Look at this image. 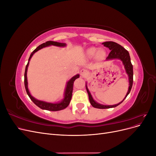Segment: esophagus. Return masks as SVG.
<instances>
[{
  "instance_id": "esophagus-1",
  "label": "esophagus",
  "mask_w": 156,
  "mask_h": 156,
  "mask_svg": "<svg viewBox=\"0 0 156 156\" xmlns=\"http://www.w3.org/2000/svg\"><path fill=\"white\" fill-rule=\"evenodd\" d=\"M88 72L86 70V69H81V72H80V74H81V75L82 77H86L87 75H88Z\"/></svg>"
}]
</instances>
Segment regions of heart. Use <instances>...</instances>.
Wrapping results in <instances>:
<instances>
[{
  "label": "heart",
  "instance_id": "1",
  "mask_svg": "<svg viewBox=\"0 0 156 156\" xmlns=\"http://www.w3.org/2000/svg\"><path fill=\"white\" fill-rule=\"evenodd\" d=\"M86 55L88 58H92L95 57L98 61H102L105 58V52L103 49H99L94 47L88 48L86 51Z\"/></svg>",
  "mask_w": 156,
  "mask_h": 156
}]
</instances>
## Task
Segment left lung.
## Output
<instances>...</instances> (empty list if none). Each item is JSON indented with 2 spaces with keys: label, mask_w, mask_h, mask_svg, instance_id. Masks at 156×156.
I'll use <instances>...</instances> for the list:
<instances>
[{
  "label": "left lung",
  "mask_w": 156,
  "mask_h": 156,
  "mask_svg": "<svg viewBox=\"0 0 156 156\" xmlns=\"http://www.w3.org/2000/svg\"><path fill=\"white\" fill-rule=\"evenodd\" d=\"M102 44L104 45L106 48H108L111 50V52L109 55L107 57L106 60H109L112 59H119L120 60L122 64H123L126 72L128 76V80H129V88L126 94L125 98L124 100L120 103H118V104L112 105H102L100 103H98L95 100H94L89 90L87 87V84L86 83V88L88 94V98H89V101L90 104L92 107L97 108H113L116 107V106L119 105L120 103L123 102V101L126 98L127 95L129 94L131 89L132 88V85H133V65L131 64V59H130V56L129 54V52L127 50H126L123 47L119 45V44L116 43L114 41H105L102 43Z\"/></svg>",
  "instance_id": "1"
}]
</instances>
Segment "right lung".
I'll return each instance as SVG.
<instances>
[{
  "label": "right lung",
  "instance_id": "1",
  "mask_svg": "<svg viewBox=\"0 0 156 156\" xmlns=\"http://www.w3.org/2000/svg\"><path fill=\"white\" fill-rule=\"evenodd\" d=\"M51 45H54V46H57V47H60V48H64V47L66 46V44L64 43H59V42H56V41H46L45 43H44L39 45L37 48L34 49L32 52V53L30 55V57L29 58V61H28V63L26 66L25 68V87L27 93L28 94V96H29L30 98V100L34 102L35 105H36L37 107H40L41 109H44V110H48V111H60L62 110L64 108H66L70 103L71 99H72V92H73V83L75 81V79L79 77V74H77L74 75L73 77L71 78L69 81L66 83V88L64 90V98L62 100L56 103H49V102H47L44 101H41L37 100L36 98L33 97L30 92L29 88H28V81H27V69L28 67H29V62L32 58V56H33L36 52L37 51H39L41 49H43L44 48H46V47L48 46H51Z\"/></svg>",
  "mask_w": 156,
  "mask_h": 156
}]
</instances>
